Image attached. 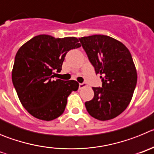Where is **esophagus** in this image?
Wrapping results in <instances>:
<instances>
[{"label":"esophagus","mask_w":154,"mask_h":154,"mask_svg":"<svg viewBox=\"0 0 154 154\" xmlns=\"http://www.w3.org/2000/svg\"><path fill=\"white\" fill-rule=\"evenodd\" d=\"M87 87V84H85V83H82V84H79V89L81 90L83 89V88H84V87Z\"/></svg>","instance_id":"34e87169"}]
</instances>
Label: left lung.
<instances>
[{
    "instance_id": "1",
    "label": "left lung",
    "mask_w": 154,
    "mask_h": 154,
    "mask_svg": "<svg viewBox=\"0 0 154 154\" xmlns=\"http://www.w3.org/2000/svg\"><path fill=\"white\" fill-rule=\"evenodd\" d=\"M102 87H92L94 96L85 103L91 117L99 120L115 118L123 113L132 99L137 74L132 56L120 41L106 35L79 38Z\"/></svg>"
}]
</instances>
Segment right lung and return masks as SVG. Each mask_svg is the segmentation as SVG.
Here are the masks:
<instances>
[{
	"label": "right lung",
	"instance_id": "right-lung-1",
	"mask_svg": "<svg viewBox=\"0 0 154 154\" xmlns=\"http://www.w3.org/2000/svg\"><path fill=\"white\" fill-rule=\"evenodd\" d=\"M81 46L74 37L55 38L35 36L17 52L12 82L20 103L30 114L50 121L60 117L72 91L78 90L75 80L54 79L60 72L67 53Z\"/></svg>",
	"mask_w": 154,
	"mask_h": 154
}]
</instances>
